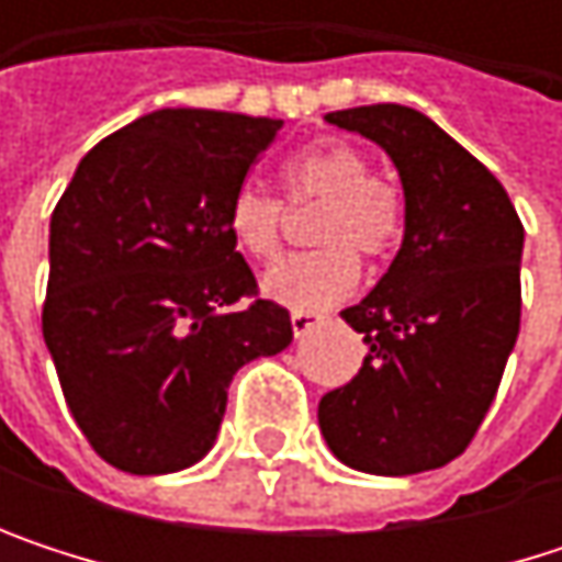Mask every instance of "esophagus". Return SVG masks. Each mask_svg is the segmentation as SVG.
I'll list each match as a JSON object with an SVG mask.
<instances>
[{"label":"esophagus","mask_w":562,"mask_h":562,"mask_svg":"<svg viewBox=\"0 0 562 562\" xmlns=\"http://www.w3.org/2000/svg\"><path fill=\"white\" fill-rule=\"evenodd\" d=\"M289 322H292V331H295V338H299V335L312 331L315 325H322V322H325V315H318V312H292V315H289Z\"/></svg>","instance_id":"obj_1"}]
</instances>
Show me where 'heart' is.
<instances>
[{
	"label": "heart",
	"instance_id": "obj_1",
	"mask_svg": "<svg viewBox=\"0 0 562 562\" xmlns=\"http://www.w3.org/2000/svg\"><path fill=\"white\" fill-rule=\"evenodd\" d=\"M292 198H322L315 240L328 244L295 254L263 277V292L292 312H318L345 299L361 277L358 254L387 257L403 237V198L391 181L371 175V159L348 143H318L285 162ZM227 237L250 260L280 254V201L257 184L234 191L227 204Z\"/></svg>",
	"mask_w": 562,
	"mask_h": 562
}]
</instances>
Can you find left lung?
<instances>
[{
	"mask_svg": "<svg viewBox=\"0 0 562 562\" xmlns=\"http://www.w3.org/2000/svg\"><path fill=\"white\" fill-rule=\"evenodd\" d=\"M325 120L391 156L406 211L391 270L341 312L368 355L322 396V436L368 475L442 469L479 432L520 331V217L502 181L419 110L374 103Z\"/></svg>",
	"mask_w": 562,
	"mask_h": 562,
	"instance_id": "left-lung-1",
	"label": "left lung"
}]
</instances>
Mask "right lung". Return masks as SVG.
Returning <instances> with one entry per match:
<instances>
[{
	"label": "right lung",
	"mask_w": 562,
	"mask_h": 562,
	"mask_svg": "<svg viewBox=\"0 0 562 562\" xmlns=\"http://www.w3.org/2000/svg\"><path fill=\"white\" fill-rule=\"evenodd\" d=\"M282 120L156 110L97 143L52 214L45 345L70 416L130 475L201 462L227 387L289 348V312L257 299L227 204Z\"/></svg>",
	"instance_id": "right-lung-1"
}]
</instances>
